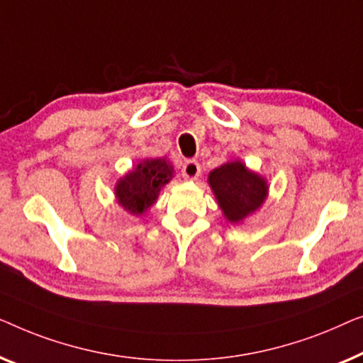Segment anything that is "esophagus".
I'll return each mask as SVG.
<instances>
[{
    "instance_id": "esophagus-1",
    "label": "esophagus",
    "mask_w": 363,
    "mask_h": 363,
    "mask_svg": "<svg viewBox=\"0 0 363 363\" xmlns=\"http://www.w3.org/2000/svg\"><path fill=\"white\" fill-rule=\"evenodd\" d=\"M201 174V164L196 160H187L182 164V176L186 179H197Z\"/></svg>"
}]
</instances>
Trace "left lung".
I'll use <instances>...</instances> for the list:
<instances>
[{
  "instance_id": "8db88e82",
  "label": "left lung",
  "mask_w": 363,
  "mask_h": 363,
  "mask_svg": "<svg viewBox=\"0 0 363 363\" xmlns=\"http://www.w3.org/2000/svg\"><path fill=\"white\" fill-rule=\"evenodd\" d=\"M218 206L230 222H240L257 211L267 197L268 186L240 161L227 162L208 174Z\"/></svg>"
}]
</instances>
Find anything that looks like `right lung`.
Wrapping results in <instances>:
<instances>
[{"label": "right lung", "instance_id": "1", "mask_svg": "<svg viewBox=\"0 0 363 363\" xmlns=\"http://www.w3.org/2000/svg\"><path fill=\"white\" fill-rule=\"evenodd\" d=\"M172 167L166 160H146L116 186V199L133 216H141L157 199L161 187L169 182Z\"/></svg>", "mask_w": 363, "mask_h": 363}]
</instances>
